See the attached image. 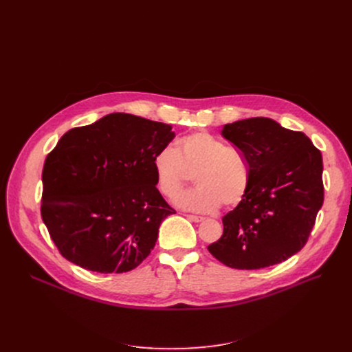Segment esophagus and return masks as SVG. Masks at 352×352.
<instances>
[{
  "mask_svg": "<svg viewBox=\"0 0 352 352\" xmlns=\"http://www.w3.org/2000/svg\"><path fill=\"white\" fill-rule=\"evenodd\" d=\"M190 221H192V223H201V221L202 219H204V218H202V217H199V215H186Z\"/></svg>",
  "mask_w": 352,
  "mask_h": 352,
  "instance_id": "esophagus-1",
  "label": "esophagus"
}]
</instances>
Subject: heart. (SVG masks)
<instances>
[{
  "label": "heart",
  "instance_id": "b5f03b06",
  "mask_svg": "<svg viewBox=\"0 0 352 352\" xmlns=\"http://www.w3.org/2000/svg\"><path fill=\"white\" fill-rule=\"evenodd\" d=\"M153 170L155 186L166 198L177 195L194 174L198 187L178 195L175 204L195 212H212L221 204L235 207L250 187L245 158L208 133L182 137L175 150L162 148L153 158Z\"/></svg>",
  "mask_w": 352,
  "mask_h": 352
}]
</instances>
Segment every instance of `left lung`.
Segmentation results:
<instances>
[{
    "label": "left lung",
    "instance_id": "obj_1",
    "mask_svg": "<svg viewBox=\"0 0 352 352\" xmlns=\"http://www.w3.org/2000/svg\"><path fill=\"white\" fill-rule=\"evenodd\" d=\"M221 134L243 153L250 187L208 251L235 270L280 264L305 245L322 207V155L304 133L265 117L226 124Z\"/></svg>",
    "mask_w": 352,
    "mask_h": 352
}]
</instances>
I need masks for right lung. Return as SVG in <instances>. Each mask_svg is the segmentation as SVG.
Here are the masks:
<instances>
[{
    "label": "right lung",
    "instance_id": "obj_1",
    "mask_svg": "<svg viewBox=\"0 0 352 352\" xmlns=\"http://www.w3.org/2000/svg\"><path fill=\"white\" fill-rule=\"evenodd\" d=\"M174 137L170 124L124 113L61 137L44 164L41 217L64 258L121 274L150 255L161 223L175 214L153 170L154 155Z\"/></svg>",
    "mask_w": 352,
    "mask_h": 352
}]
</instances>
